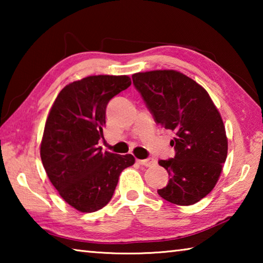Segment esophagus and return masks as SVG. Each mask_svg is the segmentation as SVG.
I'll return each mask as SVG.
<instances>
[{
	"instance_id": "esophagus-1",
	"label": "esophagus",
	"mask_w": 263,
	"mask_h": 263,
	"mask_svg": "<svg viewBox=\"0 0 263 263\" xmlns=\"http://www.w3.org/2000/svg\"><path fill=\"white\" fill-rule=\"evenodd\" d=\"M137 161H138V163L141 164V166H145V167H151L155 163V160L152 158L145 159V160H137Z\"/></svg>"
}]
</instances>
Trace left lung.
Wrapping results in <instances>:
<instances>
[{
    "label": "left lung",
    "instance_id": "1",
    "mask_svg": "<svg viewBox=\"0 0 263 263\" xmlns=\"http://www.w3.org/2000/svg\"><path fill=\"white\" fill-rule=\"evenodd\" d=\"M132 81L155 123L175 135V157L159 160L169 181L158 194L177 205L197 203L215 188L228 157L220 114L205 89L176 70L137 73Z\"/></svg>",
    "mask_w": 263,
    "mask_h": 263
}]
</instances>
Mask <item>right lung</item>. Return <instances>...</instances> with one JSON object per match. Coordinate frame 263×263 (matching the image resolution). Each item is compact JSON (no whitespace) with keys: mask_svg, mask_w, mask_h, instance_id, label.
<instances>
[{"mask_svg":"<svg viewBox=\"0 0 263 263\" xmlns=\"http://www.w3.org/2000/svg\"><path fill=\"white\" fill-rule=\"evenodd\" d=\"M131 86L126 75H94L66 86L53 103L41 145L43 166L65 202L95 212L110 202L131 154L102 152L109 101Z\"/></svg>","mask_w":263,"mask_h":263,"instance_id":"obj_1","label":"right lung"}]
</instances>
